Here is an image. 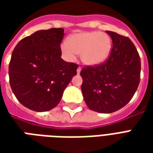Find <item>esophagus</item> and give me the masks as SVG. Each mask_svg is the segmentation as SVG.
I'll list each match as a JSON object with an SVG mask.
<instances>
[{
    "instance_id": "esophagus-1",
    "label": "esophagus",
    "mask_w": 153,
    "mask_h": 153,
    "mask_svg": "<svg viewBox=\"0 0 153 153\" xmlns=\"http://www.w3.org/2000/svg\"><path fill=\"white\" fill-rule=\"evenodd\" d=\"M80 72H81V67H79L78 69H77V74H80Z\"/></svg>"
}]
</instances>
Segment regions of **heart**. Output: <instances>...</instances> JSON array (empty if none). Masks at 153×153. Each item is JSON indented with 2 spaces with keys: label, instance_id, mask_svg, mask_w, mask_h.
<instances>
[{
  "label": "heart",
  "instance_id": "heart-1",
  "mask_svg": "<svg viewBox=\"0 0 153 153\" xmlns=\"http://www.w3.org/2000/svg\"><path fill=\"white\" fill-rule=\"evenodd\" d=\"M112 42L108 35L101 32H85L70 36L67 42L60 46L63 56L69 61L80 54L83 64L95 66L104 63L109 57Z\"/></svg>",
  "mask_w": 153,
  "mask_h": 153
}]
</instances>
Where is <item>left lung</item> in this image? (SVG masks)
<instances>
[{"instance_id":"obj_1","label":"left lung","mask_w":153,"mask_h":153,"mask_svg":"<svg viewBox=\"0 0 153 153\" xmlns=\"http://www.w3.org/2000/svg\"><path fill=\"white\" fill-rule=\"evenodd\" d=\"M113 47L108 60L96 67L83 68L81 90L88 107L99 113H112L128 104L140 81L141 61L129 38L106 31Z\"/></svg>"}]
</instances>
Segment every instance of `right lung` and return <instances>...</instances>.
I'll return each mask as SVG.
<instances>
[{
	"instance_id": "1",
	"label": "right lung",
	"mask_w": 153,
	"mask_h": 153,
	"mask_svg": "<svg viewBox=\"0 0 153 153\" xmlns=\"http://www.w3.org/2000/svg\"><path fill=\"white\" fill-rule=\"evenodd\" d=\"M64 28L39 30L19 42L9 65L10 84L23 106L38 112L58 105L78 65L61 58Z\"/></svg>"
}]
</instances>
